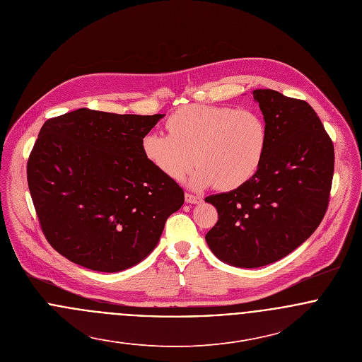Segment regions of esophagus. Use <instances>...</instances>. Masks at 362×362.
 Here are the masks:
<instances>
[{
  "instance_id": "obj_1",
  "label": "esophagus",
  "mask_w": 362,
  "mask_h": 362,
  "mask_svg": "<svg viewBox=\"0 0 362 362\" xmlns=\"http://www.w3.org/2000/svg\"><path fill=\"white\" fill-rule=\"evenodd\" d=\"M185 202H187V204H194V205H197V204H201V202H202V198L187 192V194H185Z\"/></svg>"
}]
</instances>
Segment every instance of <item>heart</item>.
Returning a JSON list of instances; mask_svg holds the SVG:
<instances>
[{
  "label": "heart",
  "mask_w": 362,
  "mask_h": 362,
  "mask_svg": "<svg viewBox=\"0 0 362 362\" xmlns=\"http://www.w3.org/2000/svg\"><path fill=\"white\" fill-rule=\"evenodd\" d=\"M165 127L168 134L149 132L144 136V155L175 181L195 160L198 165L191 184L197 188L237 189L257 174L266 153L267 127L254 110L192 104L173 112Z\"/></svg>",
  "instance_id": "b5f03b06"
}]
</instances>
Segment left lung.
I'll return each instance as SVG.
<instances>
[{
    "label": "left lung",
    "instance_id": "1",
    "mask_svg": "<svg viewBox=\"0 0 362 362\" xmlns=\"http://www.w3.org/2000/svg\"><path fill=\"white\" fill-rule=\"evenodd\" d=\"M267 127L257 174L243 187L205 201L218 220L207 231L211 252L237 267L287 257L320 224L330 199L334 148L305 100L272 89L254 90Z\"/></svg>",
    "mask_w": 362,
    "mask_h": 362
}]
</instances>
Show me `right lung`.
<instances>
[{
	"label": "right lung",
	"instance_id": "obj_1",
	"mask_svg": "<svg viewBox=\"0 0 362 362\" xmlns=\"http://www.w3.org/2000/svg\"><path fill=\"white\" fill-rule=\"evenodd\" d=\"M163 115L79 108L45 122L28 160V185L58 254L112 273L155 250L167 218L184 204L182 188L142 151Z\"/></svg>",
	"mask_w": 362,
	"mask_h": 362
}]
</instances>
